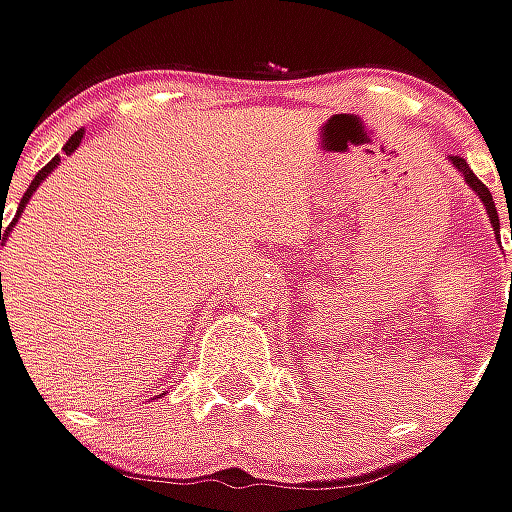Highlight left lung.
I'll return each instance as SVG.
<instances>
[{
	"label": "left lung",
	"mask_w": 512,
	"mask_h": 512,
	"mask_svg": "<svg viewBox=\"0 0 512 512\" xmlns=\"http://www.w3.org/2000/svg\"><path fill=\"white\" fill-rule=\"evenodd\" d=\"M452 165H455L458 170H461V173H464L466 185H469V188H472L475 194L481 196V202L487 205L490 223H493V228H496V234H498V211H496V202H493V194H490V191H487V185H484V182H481V179H478V176H475V173L469 170V165H466L461 156H452ZM510 237H512V217H510Z\"/></svg>",
	"instance_id": "8db88e82"
}]
</instances>
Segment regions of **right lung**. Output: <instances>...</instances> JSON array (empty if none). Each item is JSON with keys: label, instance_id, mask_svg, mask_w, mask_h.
Returning <instances> with one entry per match:
<instances>
[{"label": "right lung", "instance_id": "right-lung-1", "mask_svg": "<svg viewBox=\"0 0 512 512\" xmlns=\"http://www.w3.org/2000/svg\"><path fill=\"white\" fill-rule=\"evenodd\" d=\"M80 138H83V133L77 130L75 136H72V138H69V141H66V147H63V150H66V153H75L77 144H80ZM57 162H60V159H51V162H48V165L43 167V170H40L37 176H34V182H31V188L25 191V196H22V202H19V211H16V217L22 214V208H25V202H28V196H31V194H34V191H37V185H40V182L46 179L48 173H51V170L57 167ZM11 226H14V223H11ZM11 226H2V217H0V240H8V231H11ZM0 278H2V275H0Z\"/></svg>", "mask_w": 512, "mask_h": 512}]
</instances>
